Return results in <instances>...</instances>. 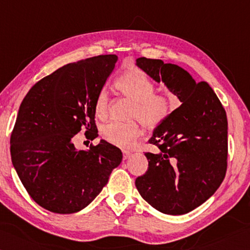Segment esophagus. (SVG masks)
Returning <instances> with one entry per match:
<instances>
[{
  "label": "esophagus",
  "mask_w": 250,
  "mask_h": 250,
  "mask_svg": "<svg viewBox=\"0 0 250 250\" xmlns=\"http://www.w3.org/2000/svg\"><path fill=\"white\" fill-rule=\"evenodd\" d=\"M130 152L129 151H127V150H123V158L124 159H128L129 157H130Z\"/></svg>",
  "instance_id": "34e87169"
}]
</instances>
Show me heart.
I'll return each instance as SVG.
<instances>
[{"label":"heart","mask_w":250,"mask_h":250,"mask_svg":"<svg viewBox=\"0 0 250 250\" xmlns=\"http://www.w3.org/2000/svg\"><path fill=\"white\" fill-rule=\"evenodd\" d=\"M115 85L123 94L135 101L130 115L141 121L146 127L155 128L167 120L172 111V100L167 93L155 92V84L141 70L134 69L121 74ZM95 115L101 120L107 116L108 94L101 90L94 102ZM142 128L136 121L108 123L103 127L105 141L118 147H129L141 136Z\"/></svg>","instance_id":"obj_1"}]
</instances>
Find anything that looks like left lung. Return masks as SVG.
I'll use <instances>...</instances> for the list:
<instances>
[{
	"instance_id": "1",
	"label": "left lung",
	"mask_w": 250,
	"mask_h": 250,
	"mask_svg": "<svg viewBox=\"0 0 250 250\" xmlns=\"http://www.w3.org/2000/svg\"><path fill=\"white\" fill-rule=\"evenodd\" d=\"M137 67L163 81L182 103L157 126L148 143L159 148L145 152L148 169L135 181L139 194L157 211L189 213L211 198L227 169V117L207 82L196 83L177 64L145 57Z\"/></svg>"
}]
</instances>
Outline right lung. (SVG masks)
Returning a JSON list of instances; mask_svg holds the SVG:
<instances>
[{
	"label": "right lung",
	"mask_w": 250,
	"mask_h": 250,
	"mask_svg": "<svg viewBox=\"0 0 250 250\" xmlns=\"http://www.w3.org/2000/svg\"><path fill=\"white\" fill-rule=\"evenodd\" d=\"M116 61V55H102L65 64L39 80L21 104L12 164L30 198L48 211H81L122 163L120 148L103 139L89 150L72 142L81 129L91 141L99 136L94 102Z\"/></svg>",
	"instance_id": "obj_1"
}]
</instances>
